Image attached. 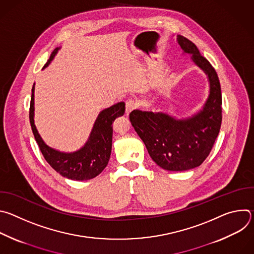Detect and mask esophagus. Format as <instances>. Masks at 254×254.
Here are the masks:
<instances>
[{
	"mask_svg": "<svg viewBox=\"0 0 254 254\" xmlns=\"http://www.w3.org/2000/svg\"><path fill=\"white\" fill-rule=\"evenodd\" d=\"M137 104L133 99H127L126 102V114L128 115L131 111H133L134 108H136Z\"/></svg>",
	"mask_w": 254,
	"mask_h": 254,
	"instance_id": "1",
	"label": "esophagus"
}]
</instances>
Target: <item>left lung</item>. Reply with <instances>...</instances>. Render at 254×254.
<instances>
[{"label":"left lung","instance_id":"1","mask_svg":"<svg viewBox=\"0 0 254 254\" xmlns=\"http://www.w3.org/2000/svg\"><path fill=\"white\" fill-rule=\"evenodd\" d=\"M178 43L208 76L210 93L203 110L191 118L177 120L164 113L132 111L129 121L153 161L167 171L199 167L209 156L222 122V95L218 75L197 46L178 35Z\"/></svg>","mask_w":254,"mask_h":254}]
</instances>
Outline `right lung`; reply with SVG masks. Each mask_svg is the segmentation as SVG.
Masks as SVG:
<instances>
[{"label":"right lung","mask_w":254,"mask_h":254,"mask_svg":"<svg viewBox=\"0 0 254 254\" xmlns=\"http://www.w3.org/2000/svg\"><path fill=\"white\" fill-rule=\"evenodd\" d=\"M59 48H56L43 68L47 67ZM125 102L105 108L97 117L88 140L84 147L74 153L56 151L43 141L34 124V85L30 102L29 119L33 134L47 163L61 176L76 181L90 180L98 176L110 161L113 143V124L125 115Z\"/></svg>","instance_id":"right-lung-1"}]
</instances>
